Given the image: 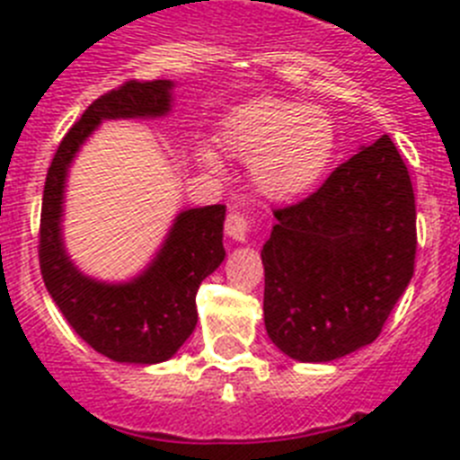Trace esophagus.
I'll list each match as a JSON object with an SVG mask.
<instances>
[{
    "label": "esophagus",
    "instance_id": "1",
    "mask_svg": "<svg viewBox=\"0 0 460 460\" xmlns=\"http://www.w3.org/2000/svg\"><path fill=\"white\" fill-rule=\"evenodd\" d=\"M249 230H251V221L246 214H242V211H230V214H227L226 234L233 239V242H246Z\"/></svg>",
    "mask_w": 460,
    "mask_h": 460
}]
</instances>
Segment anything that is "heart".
<instances>
[{
	"mask_svg": "<svg viewBox=\"0 0 460 460\" xmlns=\"http://www.w3.org/2000/svg\"><path fill=\"white\" fill-rule=\"evenodd\" d=\"M221 145L230 156L249 164L260 195L283 202L302 198L323 180L336 152V128L315 105L265 96L227 115ZM198 161L211 172L221 170V158L209 147L198 149Z\"/></svg>",
	"mask_w": 460,
	"mask_h": 460,
	"instance_id": "b5f03b06",
	"label": "heart"
}]
</instances>
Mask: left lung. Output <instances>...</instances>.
<instances>
[{"label": "left lung", "instance_id": "left-lung-1", "mask_svg": "<svg viewBox=\"0 0 460 460\" xmlns=\"http://www.w3.org/2000/svg\"><path fill=\"white\" fill-rule=\"evenodd\" d=\"M274 218L262 246L271 343L313 364L373 343L412 279L417 251L412 181L392 137L361 147Z\"/></svg>", "mask_w": 460, "mask_h": 460}]
</instances>
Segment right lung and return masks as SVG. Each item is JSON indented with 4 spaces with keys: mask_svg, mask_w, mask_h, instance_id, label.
<instances>
[{
    "mask_svg": "<svg viewBox=\"0 0 460 460\" xmlns=\"http://www.w3.org/2000/svg\"><path fill=\"white\" fill-rule=\"evenodd\" d=\"M172 80H131L93 101L59 142L43 189L39 237L43 283L84 343L126 364L170 359L193 334L198 288L226 258V207L180 211L147 270L124 283H105L83 274L66 253L64 190L73 158L101 121L165 117L172 110Z\"/></svg>",
    "mask_w": 460,
    "mask_h": 460,
    "instance_id": "right-lung-1",
    "label": "right lung"
}]
</instances>
